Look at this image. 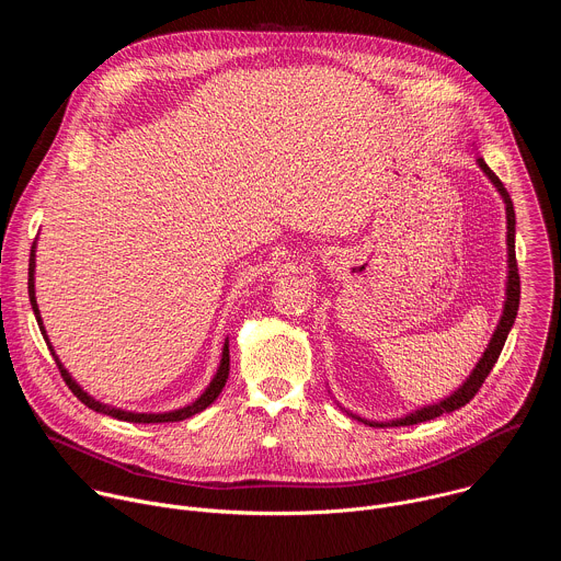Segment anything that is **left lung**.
<instances>
[{"label":"left lung","instance_id":"1","mask_svg":"<svg viewBox=\"0 0 561 561\" xmlns=\"http://www.w3.org/2000/svg\"><path fill=\"white\" fill-rule=\"evenodd\" d=\"M477 164H479V169H482V171L486 173V178L493 182V186L497 188V193L502 195V199H504V204H506V224H508V226H506V228H508V234H506V244H508V282H506V301H504V312H502L500 324H497V329H495V333H493V337H491V344H489V348L484 351L482 359L477 362V366L472 368V373L466 377V381H463L450 397L442 399V402H437V404L424 407V409H420V411H415V413H411V415H407V417L392 420V422H370V420H362V417H357V415H353V413L346 411L348 415H353L355 420H359V422H364V424H368V426H381V428H383V426H413V424L428 422V420H435V417H439V415H444V413H453V411L466 407V404L470 402V399L477 394V390L482 388V383H484V379L489 377V373L493 370L497 357L502 355V348H504V344H506V337H508V333H511V329H513V324H515L517 308H519V273H517V260H515V208H513V202H511L508 191L504 188V184L500 182V178L489 169V164L484 162L482 157L477 159Z\"/></svg>","mask_w":561,"mask_h":561}]
</instances>
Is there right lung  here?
Masks as SVG:
<instances>
[{
	"label": "right lung",
	"instance_id": "right-lung-1",
	"mask_svg": "<svg viewBox=\"0 0 561 561\" xmlns=\"http://www.w3.org/2000/svg\"><path fill=\"white\" fill-rule=\"evenodd\" d=\"M28 297H31V306H33L35 319H37V324H39V331H42V335H44V340H46V344H48V348H50V353H53V359H55V364H57V368H59V373H61L66 386L72 390V394L79 399V402L87 404V407L93 409L95 413H104V415H111V417H115V420L133 422V424L182 422V420L193 417V415L202 413L204 409H208V407L215 402L217 394L221 392V388H224V383H226V379H228L230 355H228V340H226V342H224V351H221V362H219V368H217L213 381L208 383V388L195 399L193 404H188V407H184V409H178V411H171V413H130V411H122V409L106 407V404L98 402V399H93L89 392H84L82 388H79V383H77V381L70 377V373L64 368V364L59 362V357L55 355V351H53V346H50V342H48V335H46L44 324H42V314H39V308H37V299H35V244H33V249H31V260H28Z\"/></svg>",
	"mask_w": 561,
	"mask_h": 561
}]
</instances>
